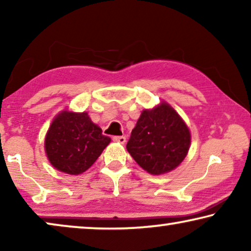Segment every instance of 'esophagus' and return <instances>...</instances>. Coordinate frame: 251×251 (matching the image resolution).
Masks as SVG:
<instances>
[{
    "label": "esophagus",
    "mask_w": 251,
    "mask_h": 251,
    "mask_svg": "<svg viewBox=\"0 0 251 251\" xmlns=\"http://www.w3.org/2000/svg\"><path fill=\"white\" fill-rule=\"evenodd\" d=\"M113 140L116 143L120 144H125L126 143V137L125 136H114L113 137Z\"/></svg>",
    "instance_id": "esophagus-1"
}]
</instances>
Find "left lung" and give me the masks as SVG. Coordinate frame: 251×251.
Returning a JSON list of instances; mask_svg holds the SVG:
<instances>
[{"label":"left lung","mask_w":251,"mask_h":251,"mask_svg":"<svg viewBox=\"0 0 251 251\" xmlns=\"http://www.w3.org/2000/svg\"><path fill=\"white\" fill-rule=\"evenodd\" d=\"M190 145L187 126L169 104L162 101L142 112L126 150L147 173L162 175L183 162Z\"/></svg>","instance_id":"left-lung-1"}]
</instances>
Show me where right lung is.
I'll use <instances>...</instances> for the list:
<instances>
[{
  "instance_id": "add662e5",
  "label": "right lung",
  "mask_w": 251,
  "mask_h": 251,
  "mask_svg": "<svg viewBox=\"0 0 251 251\" xmlns=\"http://www.w3.org/2000/svg\"><path fill=\"white\" fill-rule=\"evenodd\" d=\"M109 143L111 138L102 135L88 113L63 111L48 130L44 149L57 170L80 175L95 163Z\"/></svg>"
}]
</instances>
